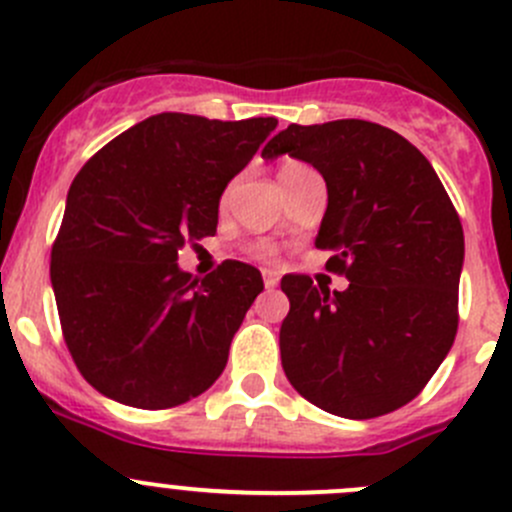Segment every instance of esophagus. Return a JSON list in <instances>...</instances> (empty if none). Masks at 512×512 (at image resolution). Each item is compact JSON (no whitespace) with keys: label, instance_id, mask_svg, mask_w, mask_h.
Listing matches in <instances>:
<instances>
[{"label":"esophagus","instance_id":"obj_1","mask_svg":"<svg viewBox=\"0 0 512 512\" xmlns=\"http://www.w3.org/2000/svg\"><path fill=\"white\" fill-rule=\"evenodd\" d=\"M262 280H265V287L267 289H275L277 285H280V277H277L275 270H265V272H262Z\"/></svg>","mask_w":512,"mask_h":512}]
</instances>
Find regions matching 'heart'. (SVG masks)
Returning <instances> with one entry per match:
<instances>
[{
    "instance_id": "b5f03b06",
    "label": "heart",
    "mask_w": 512,
    "mask_h": 512,
    "mask_svg": "<svg viewBox=\"0 0 512 512\" xmlns=\"http://www.w3.org/2000/svg\"><path fill=\"white\" fill-rule=\"evenodd\" d=\"M304 173H312V168H309L307 163H302V160H285V163L280 165V183H285V180H292L297 178V175H304ZM255 255L257 257H272L275 255V250H272V245H265V242H260V245H255Z\"/></svg>"
}]
</instances>
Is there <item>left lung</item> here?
I'll list each match as a JSON object with an SVG mask.
<instances>
[{"mask_svg":"<svg viewBox=\"0 0 512 512\" xmlns=\"http://www.w3.org/2000/svg\"><path fill=\"white\" fill-rule=\"evenodd\" d=\"M292 156L327 183L314 245L349 287L329 294L307 275L282 277L280 329L289 384L342 418H376L416 399L458 329L463 227L426 156L379 123L342 118L287 126L262 158Z\"/></svg>","mask_w":512,"mask_h":512,"instance_id":"1","label":"left lung"}]
</instances>
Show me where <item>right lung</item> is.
<instances>
[{
  "instance_id": "add662e5",
  "label": "right lung",
  "mask_w": 512,
  "mask_h": 512,
  "mask_svg": "<svg viewBox=\"0 0 512 512\" xmlns=\"http://www.w3.org/2000/svg\"><path fill=\"white\" fill-rule=\"evenodd\" d=\"M275 126L272 116L158 113L79 170L51 250V287L66 347L103 396L170 409L223 374L262 275L227 260L200 280L180 270L178 252L215 235L220 195Z\"/></svg>"
}]
</instances>
